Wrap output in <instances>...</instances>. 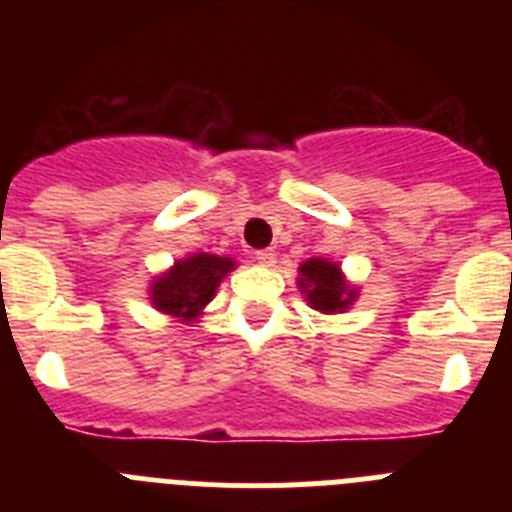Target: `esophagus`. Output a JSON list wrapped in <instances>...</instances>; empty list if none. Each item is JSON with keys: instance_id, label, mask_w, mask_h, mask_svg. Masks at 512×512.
Returning a JSON list of instances; mask_svg holds the SVG:
<instances>
[{"instance_id": "1", "label": "esophagus", "mask_w": 512, "mask_h": 512, "mask_svg": "<svg viewBox=\"0 0 512 512\" xmlns=\"http://www.w3.org/2000/svg\"><path fill=\"white\" fill-rule=\"evenodd\" d=\"M253 261L261 266H274L277 264V253L269 251V248H264V251H256L253 253Z\"/></svg>"}]
</instances>
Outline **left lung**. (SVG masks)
I'll list each match as a JSON object with an SVG mask.
<instances>
[{"label":"left lung","instance_id":"8db88e82","mask_svg":"<svg viewBox=\"0 0 512 512\" xmlns=\"http://www.w3.org/2000/svg\"><path fill=\"white\" fill-rule=\"evenodd\" d=\"M297 287L305 295L307 305L325 315L346 312L356 300V287L346 282L341 266L325 259H307L300 264Z\"/></svg>","mask_w":512,"mask_h":512}]
</instances>
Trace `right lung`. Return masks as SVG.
I'll return each mask as SVG.
<instances>
[{
	"instance_id": "obj_1",
	"label": "right lung",
	"mask_w": 512,
	"mask_h": 512,
	"mask_svg": "<svg viewBox=\"0 0 512 512\" xmlns=\"http://www.w3.org/2000/svg\"><path fill=\"white\" fill-rule=\"evenodd\" d=\"M235 269L233 259L215 253H194L176 261L169 271L151 282V302L158 312L184 323L200 318L207 302L215 297L217 287Z\"/></svg>"
}]
</instances>
